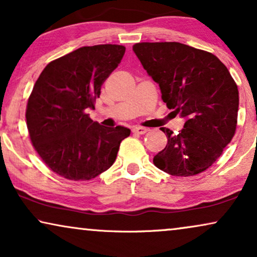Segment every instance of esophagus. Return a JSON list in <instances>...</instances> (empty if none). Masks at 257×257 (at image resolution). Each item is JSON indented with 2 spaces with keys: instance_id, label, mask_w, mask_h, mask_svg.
Segmentation results:
<instances>
[{
  "instance_id": "esophagus-1",
  "label": "esophagus",
  "mask_w": 257,
  "mask_h": 257,
  "mask_svg": "<svg viewBox=\"0 0 257 257\" xmlns=\"http://www.w3.org/2000/svg\"><path fill=\"white\" fill-rule=\"evenodd\" d=\"M132 131L137 133V135H145V133L149 131V128L142 127V126H135V127L132 128Z\"/></svg>"
}]
</instances>
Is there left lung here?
<instances>
[{
	"mask_svg": "<svg viewBox=\"0 0 257 257\" xmlns=\"http://www.w3.org/2000/svg\"><path fill=\"white\" fill-rule=\"evenodd\" d=\"M133 51L159 84L167 107L186 119L178 135L161 127L167 145L153 158L154 165L175 177L206 171L236 130L238 91L226 65L210 52L178 42H144Z\"/></svg>",
	"mask_w": 257,
	"mask_h": 257,
	"instance_id": "obj_1",
	"label": "left lung"
}]
</instances>
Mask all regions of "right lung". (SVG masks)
<instances>
[{"label":"right lung","mask_w":257,"mask_h":257,"mask_svg":"<svg viewBox=\"0 0 257 257\" xmlns=\"http://www.w3.org/2000/svg\"><path fill=\"white\" fill-rule=\"evenodd\" d=\"M125 47H83L49 63L27 105L31 143L52 172L69 180H90L108 170L131 130L105 127L85 113L94 108L104 80L117 68Z\"/></svg>","instance_id":"1"}]
</instances>
